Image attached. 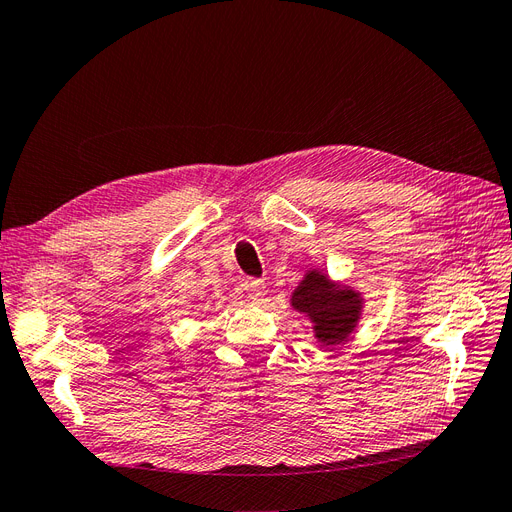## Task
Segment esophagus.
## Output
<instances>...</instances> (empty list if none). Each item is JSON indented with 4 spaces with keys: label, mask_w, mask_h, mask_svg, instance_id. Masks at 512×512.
I'll return each mask as SVG.
<instances>
[{
    "label": "esophagus",
    "mask_w": 512,
    "mask_h": 512,
    "mask_svg": "<svg viewBox=\"0 0 512 512\" xmlns=\"http://www.w3.org/2000/svg\"><path fill=\"white\" fill-rule=\"evenodd\" d=\"M243 290L247 294V299H250L252 303H260L262 299H265V294H267V284L262 282V280H247L243 284Z\"/></svg>",
    "instance_id": "34e87169"
}]
</instances>
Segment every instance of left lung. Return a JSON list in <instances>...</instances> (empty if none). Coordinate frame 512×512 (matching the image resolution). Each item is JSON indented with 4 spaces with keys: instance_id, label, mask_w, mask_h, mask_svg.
I'll list each match as a JSON object with an SVG mask.
<instances>
[{
    "instance_id": "left-lung-1",
    "label": "left lung",
    "mask_w": 512,
    "mask_h": 512,
    "mask_svg": "<svg viewBox=\"0 0 512 512\" xmlns=\"http://www.w3.org/2000/svg\"><path fill=\"white\" fill-rule=\"evenodd\" d=\"M292 305L314 322L320 342L335 346L352 333L361 312L359 294L350 288L335 286L329 277L309 271L301 286L292 294Z\"/></svg>"
}]
</instances>
